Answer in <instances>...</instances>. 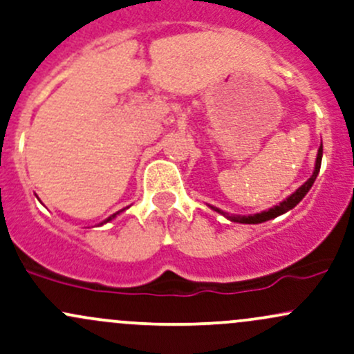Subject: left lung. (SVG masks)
Returning <instances> with one entry per match:
<instances>
[{"label":"left lung","mask_w":354,"mask_h":354,"mask_svg":"<svg viewBox=\"0 0 354 354\" xmlns=\"http://www.w3.org/2000/svg\"><path fill=\"white\" fill-rule=\"evenodd\" d=\"M321 160H322V143H321V147H319L317 158H315V169H314L313 177H310L309 180L306 182V184L300 185V187L297 189V191H295L294 194H292V196H288L287 199L283 201V203H280L279 206H275V207L268 209V211L258 212V214H253V216H230V214H226V212L219 211L218 207H212V209H214V211H218V212H221V214L226 216V218H227V219H231V221H234V223H243V224H258V223H263V221H268V219L277 218V216L283 214V212L290 211L292 207L297 206V204L300 203V201L304 199V196H306V194L309 192V189L313 187V184H314L315 177H317L319 170H321Z\"/></svg>","instance_id":"8db88e82"}]
</instances>
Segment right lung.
Masks as SVG:
<instances>
[{"mask_svg": "<svg viewBox=\"0 0 354 354\" xmlns=\"http://www.w3.org/2000/svg\"><path fill=\"white\" fill-rule=\"evenodd\" d=\"M116 214H118V212H116ZM116 214H113V216H109V218H108V219H106V221H104V223H108V221H111V219H113V218H115V216H116Z\"/></svg>", "mask_w": 354, "mask_h": 354, "instance_id": "add662e5", "label": "right lung"}]
</instances>
